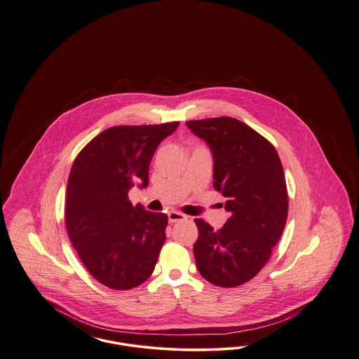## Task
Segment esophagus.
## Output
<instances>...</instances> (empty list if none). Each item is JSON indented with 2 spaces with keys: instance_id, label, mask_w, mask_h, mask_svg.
Returning <instances> with one entry per match:
<instances>
[{
  "instance_id": "1",
  "label": "esophagus",
  "mask_w": 359,
  "mask_h": 359,
  "mask_svg": "<svg viewBox=\"0 0 359 359\" xmlns=\"http://www.w3.org/2000/svg\"><path fill=\"white\" fill-rule=\"evenodd\" d=\"M187 217L182 212H177V211H171L168 212V221L170 223L182 222V221H186Z\"/></svg>"
}]
</instances>
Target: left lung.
I'll return each mask as SVG.
<instances>
[{
    "mask_svg": "<svg viewBox=\"0 0 359 359\" xmlns=\"http://www.w3.org/2000/svg\"><path fill=\"white\" fill-rule=\"evenodd\" d=\"M214 156V188L230 218L222 229L195 219L194 255L199 273L214 285L239 287L269 261L288 217V189L272 142L231 117L187 121Z\"/></svg>",
    "mask_w": 359,
    "mask_h": 359,
    "instance_id": "1",
    "label": "left lung"
}]
</instances>
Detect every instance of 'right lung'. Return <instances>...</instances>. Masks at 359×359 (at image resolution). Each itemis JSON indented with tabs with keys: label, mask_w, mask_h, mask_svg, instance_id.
Segmentation results:
<instances>
[{
	"label": "right lung",
	"mask_w": 359,
	"mask_h": 359,
	"mask_svg": "<svg viewBox=\"0 0 359 359\" xmlns=\"http://www.w3.org/2000/svg\"><path fill=\"white\" fill-rule=\"evenodd\" d=\"M177 126L109 128L72 163L65 202L69 241L87 272L107 288L132 290L154 273L168 217L132 205L128 192L135 183L148 186L154 151Z\"/></svg>",
	"instance_id": "1"
}]
</instances>
